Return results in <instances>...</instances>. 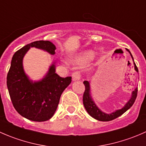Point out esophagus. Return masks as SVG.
I'll return each mask as SVG.
<instances>
[{"mask_svg":"<svg viewBox=\"0 0 146 146\" xmlns=\"http://www.w3.org/2000/svg\"><path fill=\"white\" fill-rule=\"evenodd\" d=\"M72 78H73V80H78L80 79V73L79 71H75L72 74Z\"/></svg>","mask_w":146,"mask_h":146,"instance_id":"34e87169","label":"esophagus"}]
</instances>
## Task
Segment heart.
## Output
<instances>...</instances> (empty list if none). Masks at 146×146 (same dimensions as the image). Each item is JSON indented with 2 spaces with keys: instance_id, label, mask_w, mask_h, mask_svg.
<instances>
[{
  "instance_id": "b5f03b06",
  "label": "heart",
  "mask_w": 146,
  "mask_h": 146,
  "mask_svg": "<svg viewBox=\"0 0 146 146\" xmlns=\"http://www.w3.org/2000/svg\"><path fill=\"white\" fill-rule=\"evenodd\" d=\"M92 57V54L90 52H85L79 55L77 58H76V61L78 64H83L88 62Z\"/></svg>"
}]
</instances>
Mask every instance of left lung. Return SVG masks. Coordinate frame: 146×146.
<instances>
[{
  "label": "left lung",
  "mask_w": 146,
  "mask_h": 146,
  "mask_svg": "<svg viewBox=\"0 0 146 146\" xmlns=\"http://www.w3.org/2000/svg\"><path fill=\"white\" fill-rule=\"evenodd\" d=\"M127 49V48H126ZM127 51L130 53L131 56L132 58H133L131 54L130 51L129 49H127ZM133 64H134V68L135 70L137 72H138V68H137L136 64L134 63L133 61ZM84 85H85V92L83 93V98H82V101H83V104L84 107H85V110L88 111V114L91 116L92 117H93L94 119H97L98 121H111L113 119L117 118L119 116L122 115L124 112H126L129 108H131L132 105L134 103L135 100L136 99L137 97V93H138V88H136L134 91H133L132 92V96L131 98L130 99V100L126 104V105L121 109V110H117L114 112L111 113V114H105V113L102 112L100 110H99L98 107L96 106V104H95L93 100H92V98L90 96V84L88 81H84L83 82Z\"/></svg>",
  "instance_id": "left-lung-1"
}]
</instances>
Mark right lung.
<instances>
[{
  "label": "right lung",
  "mask_w": 146,
  "mask_h": 146,
  "mask_svg": "<svg viewBox=\"0 0 146 146\" xmlns=\"http://www.w3.org/2000/svg\"><path fill=\"white\" fill-rule=\"evenodd\" d=\"M30 47L55 54V45L49 41H36L19 49L12 58L7 86L13 107L20 115L34 121H45L55 113L61 94L71 82V77H60L52 64L41 81L29 80L23 70V59Z\"/></svg>",
  "instance_id": "add662e5"
}]
</instances>
